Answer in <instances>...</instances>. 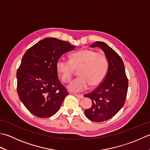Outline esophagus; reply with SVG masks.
I'll list each match as a JSON object with an SVG mask.
<instances>
[{
    "label": "esophagus",
    "mask_w": 150,
    "mask_h": 150,
    "mask_svg": "<svg viewBox=\"0 0 150 150\" xmlns=\"http://www.w3.org/2000/svg\"><path fill=\"white\" fill-rule=\"evenodd\" d=\"M74 95L76 96V97H78V98H80V99H81V98H83V95H78V94H74Z\"/></svg>",
    "instance_id": "34e87169"
}]
</instances>
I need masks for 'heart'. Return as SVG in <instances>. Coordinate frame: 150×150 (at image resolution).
Wrapping results in <instances>:
<instances>
[{"mask_svg": "<svg viewBox=\"0 0 150 150\" xmlns=\"http://www.w3.org/2000/svg\"><path fill=\"white\" fill-rule=\"evenodd\" d=\"M79 69L80 77L67 87L71 92H81L89 86L95 87L100 84L108 70V60L103 53L84 49L72 53L70 61L59 59L56 63V69L63 82L69 81L76 69Z\"/></svg>", "mask_w": 150, "mask_h": 150, "instance_id": "1", "label": "heart"}]
</instances>
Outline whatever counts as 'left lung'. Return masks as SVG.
<instances>
[{
	"label": "left lung",
	"instance_id": "left-lung-1",
	"mask_svg": "<svg viewBox=\"0 0 150 150\" xmlns=\"http://www.w3.org/2000/svg\"><path fill=\"white\" fill-rule=\"evenodd\" d=\"M91 47L103 50L107 58L108 68L104 80L97 89L85 95L92 101V106L84 111L89 120L95 122L110 120L125 104L128 89V80L125 66L120 55L103 42L97 41Z\"/></svg>",
	"mask_w": 150,
	"mask_h": 150
}]
</instances>
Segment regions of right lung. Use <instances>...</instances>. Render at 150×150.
<instances>
[{"label":"right lung","instance_id":"right-lung-1","mask_svg":"<svg viewBox=\"0 0 150 150\" xmlns=\"http://www.w3.org/2000/svg\"><path fill=\"white\" fill-rule=\"evenodd\" d=\"M75 47L66 41L46 38L25 53L17 71V90L31 114L46 118L58 111L69 93L59 80L56 63Z\"/></svg>","mask_w":150,"mask_h":150}]
</instances>
